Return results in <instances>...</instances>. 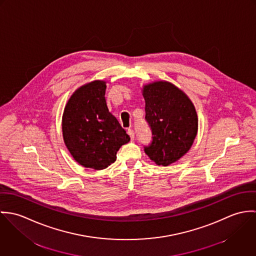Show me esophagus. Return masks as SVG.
Instances as JSON below:
<instances>
[{"mask_svg": "<svg viewBox=\"0 0 256 256\" xmlns=\"http://www.w3.org/2000/svg\"><path fill=\"white\" fill-rule=\"evenodd\" d=\"M127 133H128V135L130 136L131 140H134V137H135V133H134V131H133L132 129H128V130H127Z\"/></svg>", "mask_w": 256, "mask_h": 256, "instance_id": "34e87169", "label": "esophagus"}]
</instances>
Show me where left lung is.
<instances>
[{
  "label": "left lung",
  "instance_id": "obj_1",
  "mask_svg": "<svg viewBox=\"0 0 256 256\" xmlns=\"http://www.w3.org/2000/svg\"><path fill=\"white\" fill-rule=\"evenodd\" d=\"M146 120L152 142L145 152L158 166H168L190 150L198 131V117L188 96L174 84L156 80L143 86Z\"/></svg>",
  "mask_w": 256,
  "mask_h": 256
}]
</instances>
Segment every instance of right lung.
<instances>
[{"mask_svg": "<svg viewBox=\"0 0 256 256\" xmlns=\"http://www.w3.org/2000/svg\"><path fill=\"white\" fill-rule=\"evenodd\" d=\"M106 82L96 80L74 92L62 117L64 143L74 160L86 168L100 170L116 160L129 135L111 114L106 100Z\"/></svg>", "mask_w": 256, "mask_h": 256, "instance_id": "add662e5", "label": "right lung"}]
</instances>
